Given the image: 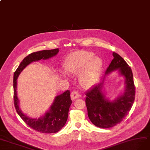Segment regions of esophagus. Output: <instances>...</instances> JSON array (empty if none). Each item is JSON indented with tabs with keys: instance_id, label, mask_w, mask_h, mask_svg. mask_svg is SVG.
<instances>
[{
	"instance_id": "34e87169",
	"label": "esophagus",
	"mask_w": 150,
	"mask_h": 150,
	"mask_svg": "<svg viewBox=\"0 0 150 150\" xmlns=\"http://www.w3.org/2000/svg\"><path fill=\"white\" fill-rule=\"evenodd\" d=\"M80 95L78 91H71V99L72 100H75V99H77L78 98H79Z\"/></svg>"
}]
</instances>
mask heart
Listing matches in <instances>:
<instances>
[{
    "mask_svg": "<svg viewBox=\"0 0 150 150\" xmlns=\"http://www.w3.org/2000/svg\"><path fill=\"white\" fill-rule=\"evenodd\" d=\"M103 62L95 54L88 51H77L66 58L64 68L69 74H79V81L85 87H90L95 83L103 67ZM64 76L67 75L62 73Z\"/></svg>",
    "mask_w": 150,
    "mask_h": 150,
    "instance_id": "b5f03b06",
    "label": "heart"
}]
</instances>
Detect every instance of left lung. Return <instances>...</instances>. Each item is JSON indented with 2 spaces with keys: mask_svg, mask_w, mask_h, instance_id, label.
Here are the masks:
<instances>
[{
  "mask_svg": "<svg viewBox=\"0 0 150 150\" xmlns=\"http://www.w3.org/2000/svg\"><path fill=\"white\" fill-rule=\"evenodd\" d=\"M112 55L114 59L105 71V76L118 70L120 75L125 77L124 95L110 101L101 91L103 81L93 86L85 94L88 117L94 125L103 129L110 128L121 122L128 115L135 96L131 68L118 54L113 52Z\"/></svg>",
  "mask_w": 150,
  "mask_h": 150,
  "instance_id": "obj_1",
  "label": "left lung"
}]
</instances>
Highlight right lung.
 <instances>
[{
  "label": "right lung",
  "instance_id": "1",
  "mask_svg": "<svg viewBox=\"0 0 150 150\" xmlns=\"http://www.w3.org/2000/svg\"><path fill=\"white\" fill-rule=\"evenodd\" d=\"M59 49L43 50L33 52L22 60L13 75V99L16 112L25 122L31 129L43 134H52L59 132L65 125L68 118L69 110L72 103L70 99V92L67 90L62 95L55 97L51 108L42 117L39 119H32L24 114L18 106V99L16 96V80L19 74L26 67L32 62L47 59L56 55Z\"/></svg>",
  "mask_w": 150,
  "mask_h": 150
}]
</instances>
